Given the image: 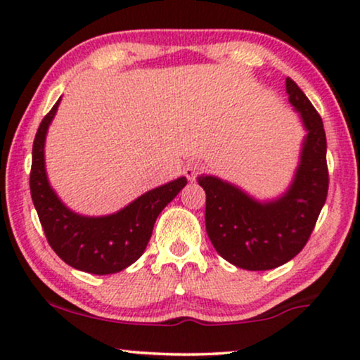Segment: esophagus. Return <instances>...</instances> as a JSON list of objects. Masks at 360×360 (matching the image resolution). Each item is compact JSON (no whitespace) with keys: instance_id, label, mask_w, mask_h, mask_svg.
Returning a JSON list of instances; mask_svg holds the SVG:
<instances>
[{"instance_id":"obj_1","label":"esophagus","mask_w":360,"mask_h":360,"mask_svg":"<svg viewBox=\"0 0 360 360\" xmlns=\"http://www.w3.org/2000/svg\"><path fill=\"white\" fill-rule=\"evenodd\" d=\"M202 169H203L202 163L195 162V160H189V162L184 165V174L187 176V179L189 181H195L197 176L202 173Z\"/></svg>"}]
</instances>
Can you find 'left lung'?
Wrapping results in <instances>:
<instances>
[{
  "instance_id": "1",
  "label": "left lung",
  "mask_w": 360,
  "mask_h": 360,
  "mask_svg": "<svg viewBox=\"0 0 360 360\" xmlns=\"http://www.w3.org/2000/svg\"><path fill=\"white\" fill-rule=\"evenodd\" d=\"M289 103L307 131L294 179L281 197L260 202L217 176H198L207 194L205 226L213 248L229 264L271 270L294 259L312 234L328 194L326 136L307 96L286 79Z\"/></svg>"
}]
</instances>
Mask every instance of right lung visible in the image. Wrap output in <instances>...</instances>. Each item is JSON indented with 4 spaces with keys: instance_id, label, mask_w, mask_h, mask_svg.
<instances>
[{
    "instance_id": "1",
    "label": "right lung",
    "mask_w": 360,
    "mask_h": 360,
    "mask_svg": "<svg viewBox=\"0 0 360 360\" xmlns=\"http://www.w3.org/2000/svg\"><path fill=\"white\" fill-rule=\"evenodd\" d=\"M61 98L43 117L32 147L30 194L48 244L63 262L92 275H111L132 265L146 250L163 208L187 184L182 176L146 192L120 212L84 217L69 210L51 189L45 169V139Z\"/></svg>"
}]
</instances>
